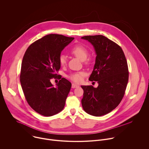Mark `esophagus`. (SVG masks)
<instances>
[{
	"mask_svg": "<svg viewBox=\"0 0 149 149\" xmlns=\"http://www.w3.org/2000/svg\"><path fill=\"white\" fill-rule=\"evenodd\" d=\"M79 87V86L78 85L76 84L73 83V84H72V88H77V87Z\"/></svg>",
	"mask_w": 149,
	"mask_h": 149,
	"instance_id": "1",
	"label": "esophagus"
}]
</instances>
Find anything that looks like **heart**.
Wrapping results in <instances>:
<instances>
[{"mask_svg": "<svg viewBox=\"0 0 149 149\" xmlns=\"http://www.w3.org/2000/svg\"><path fill=\"white\" fill-rule=\"evenodd\" d=\"M70 53L74 55L76 58L79 59L81 61H84L87 63L86 59L88 56V51L84 46L81 45H76L72 48L70 50ZM59 63L61 66H64L66 63V58L64 55H61L59 56ZM86 74L84 72H79L71 74L69 78L73 80V81L80 83L82 81L83 77L85 76Z\"/></svg>", "mask_w": 149, "mask_h": 149, "instance_id": "obj_1", "label": "heart"}]
</instances>
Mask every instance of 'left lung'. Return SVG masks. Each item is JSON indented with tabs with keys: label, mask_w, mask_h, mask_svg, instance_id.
Segmentation results:
<instances>
[{
	"label": "left lung",
	"mask_w": 149,
	"mask_h": 149,
	"mask_svg": "<svg viewBox=\"0 0 149 149\" xmlns=\"http://www.w3.org/2000/svg\"><path fill=\"white\" fill-rule=\"evenodd\" d=\"M93 46L95 62L88 80L97 81V88L81 86V104L87 113L101 116L114 109L120 102L128 82L127 61L122 48L101 35L84 36Z\"/></svg>",
	"instance_id": "obj_1"
}]
</instances>
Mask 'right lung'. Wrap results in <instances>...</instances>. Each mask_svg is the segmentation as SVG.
I'll list each match as a JSON object with an SVG mask.
<instances>
[{
  "instance_id": "obj_1",
  "label": "right lung",
  "mask_w": 149,
  "mask_h": 149,
  "mask_svg": "<svg viewBox=\"0 0 149 149\" xmlns=\"http://www.w3.org/2000/svg\"><path fill=\"white\" fill-rule=\"evenodd\" d=\"M59 34H48L31 44L22 63L21 86L30 106L38 113L51 116L63 110L72 84L61 79L56 87L50 79L59 75V56L73 40Z\"/></svg>"
}]
</instances>
